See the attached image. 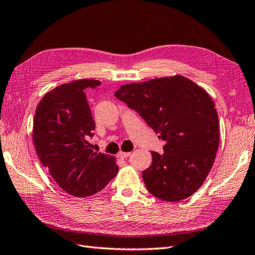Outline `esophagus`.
Segmentation results:
<instances>
[{
    "instance_id": "34e87169",
    "label": "esophagus",
    "mask_w": 255,
    "mask_h": 255,
    "mask_svg": "<svg viewBox=\"0 0 255 255\" xmlns=\"http://www.w3.org/2000/svg\"><path fill=\"white\" fill-rule=\"evenodd\" d=\"M129 155H131V151H120V154H119L120 158H128Z\"/></svg>"
}]
</instances>
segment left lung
I'll use <instances>...</instances> for the list:
<instances>
[{
    "mask_svg": "<svg viewBox=\"0 0 255 255\" xmlns=\"http://www.w3.org/2000/svg\"><path fill=\"white\" fill-rule=\"evenodd\" d=\"M115 96L165 142L163 154L151 151V165L143 171L149 193L179 202L199 190L219 145L218 115L205 90L175 75L122 85Z\"/></svg>",
    "mask_w": 255,
    "mask_h": 255,
    "instance_id": "8db88e82",
    "label": "left lung"
}]
</instances>
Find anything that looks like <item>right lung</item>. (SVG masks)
Returning a JSON list of instances; mask_svg holds the SVG:
<instances>
[{
    "mask_svg": "<svg viewBox=\"0 0 255 255\" xmlns=\"http://www.w3.org/2000/svg\"><path fill=\"white\" fill-rule=\"evenodd\" d=\"M99 84L78 80L60 85L43 96L33 120L39 159L60 188L76 197L103 190L119 169L115 157L95 152L88 142L95 121L84 90Z\"/></svg>",
    "mask_w": 255,
    "mask_h": 255,
    "instance_id": "right-lung-1",
    "label": "right lung"
}]
</instances>
